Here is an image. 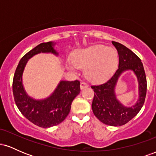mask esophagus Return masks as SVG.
<instances>
[{
  "instance_id": "34e87169",
  "label": "esophagus",
  "mask_w": 156,
  "mask_h": 156,
  "mask_svg": "<svg viewBox=\"0 0 156 156\" xmlns=\"http://www.w3.org/2000/svg\"><path fill=\"white\" fill-rule=\"evenodd\" d=\"M80 89H83L84 88H87V87H88V84L86 83V82L82 81L81 83H80Z\"/></svg>"
}]
</instances>
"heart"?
Segmentation results:
<instances>
[{
    "label": "heart",
    "instance_id": "heart-1",
    "mask_svg": "<svg viewBox=\"0 0 156 156\" xmlns=\"http://www.w3.org/2000/svg\"><path fill=\"white\" fill-rule=\"evenodd\" d=\"M73 64L67 68L74 71L76 67L86 68V76L92 81L100 83L108 80L118 64L117 52L103 45H94L80 49L74 53Z\"/></svg>",
    "mask_w": 156,
    "mask_h": 156
}]
</instances>
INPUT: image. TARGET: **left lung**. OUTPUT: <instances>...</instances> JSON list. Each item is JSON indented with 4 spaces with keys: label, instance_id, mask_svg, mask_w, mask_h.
<instances>
[{
    "label": "left lung",
    "instance_id": "8db88e82",
    "mask_svg": "<svg viewBox=\"0 0 156 156\" xmlns=\"http://www.w3.org/2000/svg\"><path fill=\"white\" fill-rule=\"evenodd\" d=\"M119 55V66L114 76L105 83L92 86L94 95L92 108L100 121L111 126L126 124L139 112L144 105L147 93V79L141 61L133 52L119 42H112ZM127 70L133 71L139 84V98L131 107H125L117 100L115 87L119 76Z\"/></svg>",
    "mask_w": 156,
    "mask_h": 156
}]
</instances>
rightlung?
Masks as SVG:
<instances>
[{
    "mask_svg": "<svg viewBox=\"0 0 156 156\" xmlns=\"http://www.w3.org/2000/svg\"><path fill=\"white\" fill-rule=\"evenodd\" d=\"M55 43L43 42L26 53L20 61L12 83L14 98L16 105L26 119L32 123L47 128L60 124L69 114L71 104L80 93V81L61 80L52 94L47 98L36 100L28 96L23 84V73L28 61L40 53H58L54 49Z\"/></svg>",
    "mask_w": 156,
    "mask_h": 156,
    "instance_id": "right-lung-1",
    "label": "right lung"
}]
</instances>
